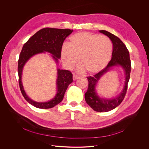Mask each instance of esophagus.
<instances>
[{"label":"esophagus","instance_id":"obj_1","mask_svg":"<svg viewBox=\"0 0 149 149\" xmlns=\"http://www.w3.org/2000/svg\"><path fill=\"white\" fill-rule=\"evenodd\" d=\"M78 78H79V77H78V75H75V74L73 75V79H74V81L76 80V79H77Z\"/></svg>","mask_w":149,"mask_h":149}]
</instances>
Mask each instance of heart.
Returning a JSON list of instances; mask_svg holds the SVG:
<instances>
[{"instance_id": "heart-1", "label": "heart", "mask_w": 149, "mask_h": 149, "mask_svg": "<svg viewBox=\"0 0 149 149\" xmlns=\"http://www.w3.org/2000/svg\"><path fill=\"white\" fill-rule=\"evenodd\" d=\"M112 54V44L109 38L89 32L76 33L70 38L69 45L61 49V59L68 68H73L79 60L78 72L87 71L94 74L108 63Z\"/></svg>"}]
</instances>
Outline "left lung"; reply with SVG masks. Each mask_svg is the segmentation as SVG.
<instances>
[{
    "label": "left lung",
    "instance_id": "obj_1",
    "mask_svg": "<svg viewBox=\"0 0 149 149\" xmlns=\"http://www.w3.org/2000/svg\"><path fill=\"white\" fill-rule=\"evenodd\" d=\"M99 32L107 36L111 39L113 45L112 58L104 69L93 77H87L88 87L87 91L85 94V100L94 111L97 112H107L116 108L124 98L130 79L131 61L128 49L120 38L108 31L101 30L99 31ZM117 66H121L124 70L125 74V82L122 91L118 96L113 99L100 98L96 92V87L97 82L112 67Z\"/></svg>",
    "mask_w": 149,
    "mask_h": 149
}]
</instances>
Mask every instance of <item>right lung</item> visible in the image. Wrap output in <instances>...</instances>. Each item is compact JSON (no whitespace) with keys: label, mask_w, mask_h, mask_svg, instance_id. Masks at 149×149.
<instances>
[{"label":"right lung","mask_w":149,"mask_h":149,"mask_svg":"<svg viewBox=\"0 0 149 149\" xmlns=\"http://www.w3.org/2000/svg\"><path fill=\"white\" fill-rule=\"evenodd\" d=\"M73 30L69 29H56L46 28L38 31L31 37L24 45L19 55L17 72L19 75V87L25 99L31 105L38 109H51L61 102L69 85L73 81L72 74L68 70L57 69L56 94L54 98L47 102H36L31 99L26 94L22 82L23 68L28 61L35 55L48 52L58 63L61 58V49L65 38L70 35Z\"/></svg>","instance_id":"obj_1"}]
</instances>
